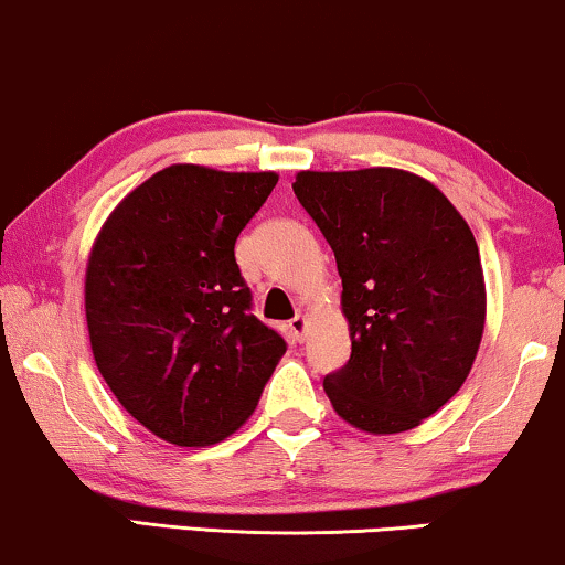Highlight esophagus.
<instances>
[{"label":"esophagus","instance_id":"34e87169","mask_svg":"<svg viewBox=\"0 0 565 565\" xmlns=\"http://www.w3.org/2000/svg\"><path fill=\"white\" fill-rule=\"evenodd\" d=\"M289 331L295 335V341H302L305 339V331H307V318L305 316H297L289 320Z\"/></svg>","mask_w":565,"mask_h":565}]
</instances>
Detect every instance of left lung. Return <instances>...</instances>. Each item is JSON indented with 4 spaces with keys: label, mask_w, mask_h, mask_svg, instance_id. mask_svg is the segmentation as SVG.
Instances as JSON below:
<instances>
[{
    "label": "left lung",
    "mask_w": 565,
    "mask_h": 565,
    "mask_svg": "<svg viewBox=\"0 0 565 565\" xmlns=\"http://www.w3.org/2000/svg\"><path fill=\"white\" fill-rule=\"evenodd\" d=\"M291 190L344 287L352 356L326 375V394L360 430H412L461 388L480 349L475 234L433 182L404 169L299 171Z\"/></svg>",
    "instance_id": "left-lung-1"
}]
</instances>
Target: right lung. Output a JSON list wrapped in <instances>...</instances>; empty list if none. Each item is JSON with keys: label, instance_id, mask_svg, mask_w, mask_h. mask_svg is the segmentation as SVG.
Segmentation results:
<instances>
[{"label": "right lung", "instance_id": "obj_1", "mask_svg": "<svg viewBox=\"0 0 565 565\" xmlns=\"http://www.w3.org/2000/svg\"><path fill=\"white\" fill-rule=\"evenodd\" d=\"M276 182L274 171L174 163L135 188L93 242V360L117 402L174 446L230 438L287 352L253 316L234 258V242Z\"/></svg>", "mask_w": 565, "mask_h": 565}]
</instances>
